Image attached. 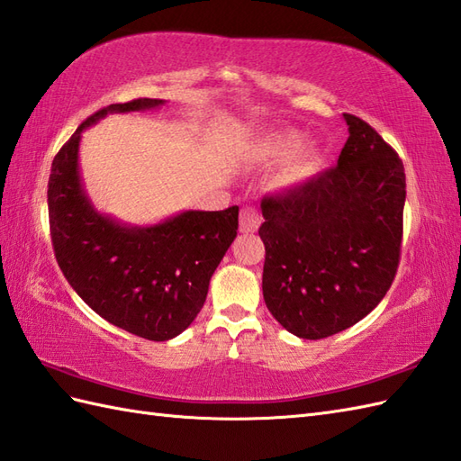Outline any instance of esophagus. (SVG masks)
<instances>
[{
  "instance_id": "obj_1",
  "label": "esophagus",
  "mask_w": 461,
  "mask_h": 461,
  "mask_svg": "<svg viewBox=\"0 0 461 461\" xmlns=\"http://www.w3.org/2000/svg\"><path fill=\"white\" fill-rule=\"evenodd\" d=\"M261 226V213L255 208H243L240 213V231L241 233H253Z\"/></svg>"
}]
</instances>
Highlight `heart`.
I'll use <instances>...</instances> for the list:
<instances>
[{
    "instance_id": "1",
    "label": "heart",
    "mask_w": 461,
    "mask_h": 461,
    "mask_svg": "<svg viewBox=\"0 0 461 461\" xmlns=\"http://www.w3.org/2000/svg\"><path fill=\"white\" fill-rule=\"evenodd\" d=\"M296 145H298V137L293 133L267 137L259 145H257V160L265 167L281 163L286 156L289 157L288 159L285 158L287 160L281 165V168L276 170V175L273 176L275 188L288 190L293 186H298L301 182L308 180L316 173L318 168L316 149H312L310 145H303L294 152V149Z\"/></svg>"
}]
</instances>
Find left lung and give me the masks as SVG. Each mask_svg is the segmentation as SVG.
I'll return each instance as SVG.
<instances>
[{
	"label": "left lung",
	"mask_w": 461,
	"mask_h": 461,
	"mask_svg": "<svg viewBox=\"0 0 461 461\" xmlns=\"http://www.w3.org/2000/svg\"><path fill=\"white\" fill-rule=\"evenodd\" d=\"M338 165L261 202L263 298L285 330L322 339L357 324L393 285L402 240L404 167L359 117Z\"/></svg>",
	"instance_id": "left-lung-1"
}]
</instances>
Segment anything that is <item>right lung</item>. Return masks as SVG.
<instances>
[{
	"label": "right lung",
	"instance_id": "right-lung-1",
	"mask_svg": "<svg viewBox=\"0 0 461 461\" xmlns=\"http://www.w3.org/2000/svg\"><path fill=\"white\" fill-rule=\"evenodd\" d=\"M165 100L112 104L62 145L49 176V221L62 275L95 314L130 334L167 341L206 303L210 279L238 235L240 208L186 210L155 226H127L86 194L78 149L86 127L108 113L160 108Z\"/></svg>",
	"mask_w": 461,
	"mask_h": 461
}]
</instances>
